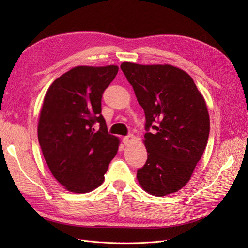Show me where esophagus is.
<instances>
[{
	"instance_id": "esophagus-1",
	"label": "esophagus",
	"mask_w": 248,
	"mask_h": 248,
	"mask_svg": "<svg viewBox=\"0 0 248 248\" xmlns=\"http://www.w3.org/2000/svg\"><path fill=\"white\" fill-rule=\"evenodd\" d=\"M133 139H134L133 134H128V136H126V137L123 138V144L124 145H129L130 142L133 140Z\"/></svg>"
}]
</instances>
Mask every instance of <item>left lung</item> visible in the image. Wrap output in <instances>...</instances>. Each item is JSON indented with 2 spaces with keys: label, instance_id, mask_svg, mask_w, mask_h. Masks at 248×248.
I'll use <instances>...</instances> for the list:
<instances>
[{
  "label": "left lung",
  "instance_id": "obj_1",
  "mask_svg": "<svg viewBox=\"0 0 248 248\" xmlns=\"http://www.w3.org/2000/svg\"><path fill=\"white\" fill-rule=\"evenodd\" d=\"M121 69L146 116L148 159L137 178L148 193L168 196L189 181L205 151L210 131L205 99L189 74L171 65L124 62Z\"/></svg>",
  "mask_w": 248,
  "mask_h": 248
}]
</instances>
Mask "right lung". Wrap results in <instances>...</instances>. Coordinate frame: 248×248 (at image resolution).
Returning <instances> with one entry per match:
<instances>
[{"instance_id":"obj_1","label":"right lung","mask_w":248,"mask_h":248,"mask_svg":"<svg viewBox=\"0 0 248 248\" xmlns=\"http://www.w3.org/2000/svg\"><path fill=\"white\" fill-rule=\"evenodd\" d=\"M118 70L115 65L74 67L52 82L44 97L38 140L52 176L71 192L100 186L117 154L120 141L108 131L101 98Z\"/></svg>"}]
</instances>
